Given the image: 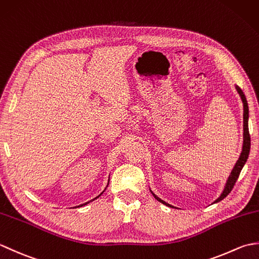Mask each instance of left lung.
<instances>
[{
    "label": "left lung",
    "instance_id": "obj_1",
    "mask_svg": "<svg viewBox=\"0 0 259 259\" xmlns=\"http://www.w3.org/2000/svg\"><path fill=\"white\" fill-rule=\"evenodd\" d=\"M236 89H237L238 93L240 95L241 100H243V103H244V145H243V151H241L240 157H239V159L237 160V162H236L232 174H230V176H229V178H228V180H227V184H226V187H225L223 194L221 195V197H219L218 199H217L216 201H214V202H218V201L223 200L224 198L227 197V196L229 195V192L233 190L234 186H235V184H236V181H237V179H238V177H239L241 169H243L244 164H245L246 161H247V158H248V156H249V150H250V135H249V130H248V103H247L246 97H245V95H244L243 90H241L240 88H238V87H236ZM151 194L153 195V197H155L158 201H160V202L164 203V205H166V206L172 207L171 205H169V203H167V202H164L163 200H161L160 198H158L155 194H153L152 191H151Z\"/></svg>",
    "mask_w": 259,
    "mask_h": 259
}]
</instances>
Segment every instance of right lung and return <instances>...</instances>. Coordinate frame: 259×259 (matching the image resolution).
Returning <instances> with one entry per match:
<instances>
[{"instance_id": "right-lung-1", "label": "right lung", "mask_w": 259, "mask_h": 259, "mask_svg": "<svg viewBox=\"0 0 259 259\" xmlns=\"http://www.w3.org/2000/svg\"><path fill=\"white\" fill-rule=\"evenodd\" d=\"M98 197H99V196H98ZM98 197H97V198H98ZM87 203H88V202H85V203H83V205H87ZM83 205H80V206H83ZM80 206H78V207H80Z\"/></svg>"}]
</instances>
